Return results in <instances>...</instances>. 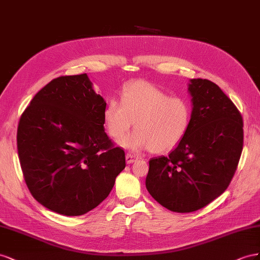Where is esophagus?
<instances>
[{"instance_id": "esophagus-1", "label": "esophagus", "mask_w": 260, "mask_h": 260, "mask_svg": "<svg viewBox=\"0 0 260 260\" xmlns=\"http://www.w3.org/2000/svg\"><path fill=\"white\" fill-rule=\"evenodd\" d=\"M125 159H126V163H127V165H131V163L136 161L137 157H135V155H133V154L127 153V154H126V158Z\"/></svg>"}]
</instances>
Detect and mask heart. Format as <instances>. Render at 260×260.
<instances>
[{
	"mask_svg": "<svg viewBox=\"0 0 260 260\" xmlns=\"http://www.w3.org/2000/svg\"><path fill=\"white\" fill-rule=\"evenodd\" d=\"M111 137L121 138L132 127L120 145L133 151L150 149L154 153L172 150L186 135L191 121V106L187 99L171 97L146 80L126 84L121 102L111 99L103 112Z\"/></svg>",
	"mask_w": 260,
	"mask_h": 260,
	"instance_id": "obj_1",
	"label": "heart"
}]
</instances>
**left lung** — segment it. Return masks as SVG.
I'll return each instance as SVG.
<instances>
[{
  "label": "left lung",
  "instance_id": "1",
  "mask_svg": "<svg viewBox=\"0 0 260 260\" xmlns=\"http://www.w3.org/2000/svg\"><path fill=\"white\" fill-rule=\"evenodd\" d=\"M191 121L168 157L151 158L146 188L174 212L204 208L223 192L243 150V120L234 103L208 79H190Z\"/></svg>",
  "mask_w": 260,
  "mask_h": 260
}]
</instances>
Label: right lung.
Masks as SVG:
<instances>
[{
	"label": "right lung",
	"mask_w": 260,
	"mask_h": 260,
	"mask_svg": "<svg viewBox=\"0 0 260 260\" xmlns=\"http://www.w3.org/2000/svg\"><path fill=\"white\" fill-rule=\"evenodd\" d=\"M106 107L87 74H80L51 80L21 114V171L31 195L49 210L87 213L109 196L124 170V150L105 132Z\"/></svg>",
	"instance_id": "obj_1"
}]
</instances>
